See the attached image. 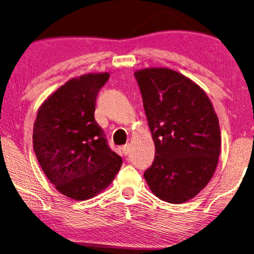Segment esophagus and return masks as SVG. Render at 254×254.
<instances>
[{"label":"esophagus","instance_id":"34e87169","mask_svg":"<svg viewBox=\"0 0 254 254\" xmlns=\"http://www.w3.org/2000/svg\"><path fill=\"white\" fill-rule=\"evenodd\" d=\"M129 151H130V145L129 144L124 145V146L122 147V152H123L124 155H127V153H129Z\"/></svg>","mask_w":254,"mask_h":254}]
</instances>
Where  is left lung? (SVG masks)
<instances>
[{
  "label": "left lung",
  "mask_w": 254,
  "mask_h": 254,
  "mask_svg": "<svg viewBox=\"0 0 254 254\" xmlns=\"http://www.w3.org/2000/svg\"><path fill=\"white\" fill-rule=\"evenodd\" d=\"M134 77L155 146L144 178L160 200L184 203L208 185L217 166V115L203 90L175 70L140 69Z\"/></svg>",
  "instance_id": "obj_1"
}]
</instances>
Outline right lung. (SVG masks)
Instances as JSON below:
<instances>
[{"label":"right lung","instance_id":"1","mask_svg":"<svg viewBox=\"0 0 254 254\" xmlns=\"http://www.w3.org/2000/svg\"><path fill=\"white\" fill-rule=\"evenodd\" d=\"M108 79V73H97L67 81L42 104L33 124V150L43 172L62 194L77 201L106 189L122 166L94 117Z\"/></svg>","mask_w":254,"mask_h":254}]
</instances>
